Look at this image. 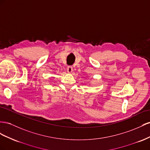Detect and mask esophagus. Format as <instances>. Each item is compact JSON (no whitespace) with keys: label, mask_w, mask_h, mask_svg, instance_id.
Returning a JSON list of instances; mask_svg holds the SVG:
<instances>
[{"label":"esophagus","mask_w":150,"mask_h":150,"mask_svg":"<svg viewBox=\"0 0 150 150\" xmlns=\"http://www.w3.org/2000/svg\"><path fill=\"white\" fill-rule=\"evenodd\" d=\"M67 72L68 73V74H71V73L73 71V67H71V66H68L67 67Z\"/></svg>","instance_id":"34e87169"}]
</instances>
